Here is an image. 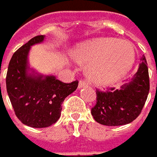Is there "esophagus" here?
<instances>
[{
	"mask_svg": "<svg viewBox=\"0 0 157 157\" xmlns=\"http://www.w3.org/2000/svg\"><path fill=\"white\" fill-rule=\"evenodd\" d=\"M86 86H87V84L85 81L80 80V81L78 82V89H82V88H85L86 87Z\"/></svg>",
	"mask_w": 157,
	"mask_h": 157,
	"instance_id": "esophagus-1",
	"label": "esophagus"
}]
</instances>
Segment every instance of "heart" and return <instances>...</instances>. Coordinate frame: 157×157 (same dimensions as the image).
<instances>
[{
  "mask_svg": "<svg viewBox=\"0 0 157 157\" xmlns=\"http://www.w3.org/2000/svg\"><path fill=\"white\" fill-rule=\"evenodd\" d=\"M71 57L86 65L88 80L99 86H110L127 75L135 62L130 44L113 37H97L80 43L71 51Z\"/></svg>",
  "mask_w": 157,
  "mask_h": 157,
  "instance_id": "heart-1",
  "label": "heart"
}]
</instances>
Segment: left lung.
Wrapping results in <instances>:
<instances>
[{"mask_svg": "<svg viewBox=\"0 0 157 157\" xmlns=\"http://www.w3.org/2000/svg\"><path fill=\"white\" fill-rule=\"evenodd\" d=\"M149 92V78L146 58L143 56L134 77L120 89L97 90V102L92 115L98 123L121 126L132 122L141 113Z\"/></svg>", "mask_w": 157, "mask_h": 157, "instance_id": "8db88e82", "label": "left lung"}]
</instances>
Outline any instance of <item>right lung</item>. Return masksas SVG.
<instances>
[{
	"label": "right lung",
	"mask_w": 157,
	"mask_h": 157,
	"mask_svg": "<svg viewBox=\"0 0 157 157\" xmlns=\"http://www.w3.org/2000/svg\"><path fill=\"white\" fill-rule=\"evenodd\" d=\"M44 38L43 35L35 36L19 48L10 59L6 77L7 92L15 115L23 124L36 128L57 122L63 101L78 84L63 83L54 75H43L30 68V48L43 43Z\"/></svg>",
	"instance_id": "obj_1"
}]
</instances>
